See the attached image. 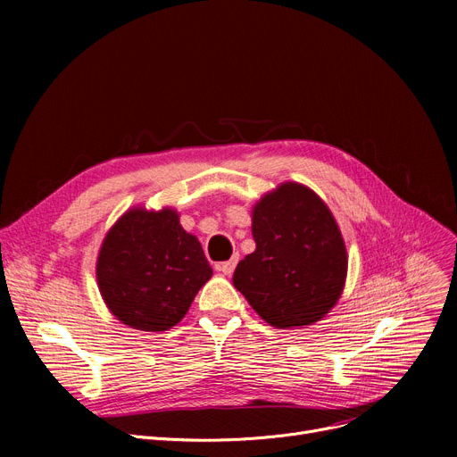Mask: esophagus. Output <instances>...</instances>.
<instances>
[{"label": "esophagus", "mask_w": 457, "mask_h": 457, "mask_svg": "<svg viewBox=\"0 0 457 457\" xmlns=\"http://www.w3.org/2000/svg\"><path fill=\"white\" fill-rule=\"evenodd\" d=\"M235 267H237V257H233V259H229V261L216 262V265H214L216 272H220V274H224V276H229V274L235 270Z\"/></svg>", "instance_id": "obj_1"}]
</instances>
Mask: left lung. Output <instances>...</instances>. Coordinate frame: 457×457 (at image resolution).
Listing matches in <instances>:
<instances>
[{"label": "left lung", "mask_w": 457, "mask_h": 457, "mask_svg": "<svg viewBox=\"0 0 457 457\" xmlns=\"http://www.w3.org/2000/svg\"><path fill=\"white\" fill-rule=\"evenodd\" d=\"M255 252L238 262L233 285L276 328L320 320L337 303L346 248L326 204L298 183H283L252 214Z\"/></svg>", "instance_id": "left-lung-1"}]
</instances>
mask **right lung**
<instances>
[{
	"mask_svg": "<svg viewBox=\"0 0 457 457\" xmlns=\"http://www.w3.org/2000/svg\"><path fill=\"white\" fill-rule=\"evenodd\" d=\"M96 274L118 320L142 331H164L185 317L212 269L176 211L131 209L107 233Z\"/></svg>",
	"mask_w": 457,
	"mask_h": 457,
	"instance_id": "obj_1",
	"label": "right lung"
}]
</instances>
